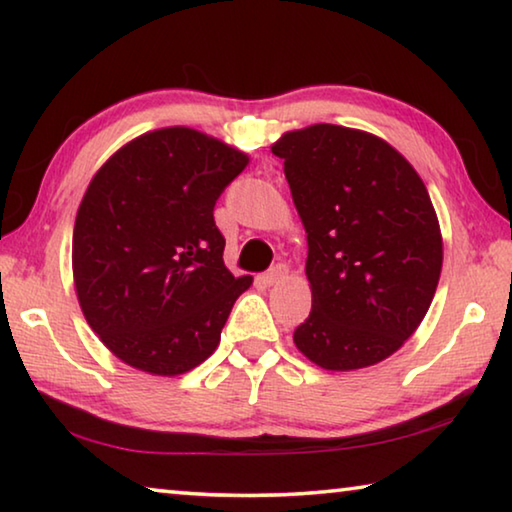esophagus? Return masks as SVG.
Masks as SVG:
<instances>
[{"mask_svg":"<svg viewBox=\"0 0 512 512\" xmlns=\"http://www.w3.org/2000/svg\"><path fill=\"white\" fill-rule=\"evenodd\" d=\"M287 273H289V268L284 266V264H275V266H271L268 268V271L264 273V284H268V287H271V284H275V282H280L282 277H287Z\"/></svg>","mask_w":512,"mask_h":512,"instance_id":"1","label":"esophagus"}]
</instances>
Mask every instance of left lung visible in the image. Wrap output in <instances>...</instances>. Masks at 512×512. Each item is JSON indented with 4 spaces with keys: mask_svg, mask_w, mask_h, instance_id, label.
<instances>
[{
    "mask_svg": "<svg viewBox=\"0 0 512 512\" xmlns=\"http://www.w3.org/2000/svg\"><path fill=\"white\" fill-rule=\"evenodd\" d=\"M284 160L307 232L311 314L293 341L325 370L391 357L418 329L443 268V237L427 187L391 144L316 124L284 133Z\"/></svg>",
    "mask_w": 512,
    "mask_h": 512,
    "instance_id": "1",
    "label": "left lung"
}]
</instances>
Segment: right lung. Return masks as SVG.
Returning a JSON list of instances; mask_svg holds the SVG:
<instances>
[{
  "label": "right lung",
  "mask_w": 512,
  "mask_h": 512,
  "mask_svg": "<svg viewBox=\"0 0 512 512\" xmlns=\"http://www.w3.org/2000/svg\"><path fill=\"white\" fill-rule=\"evenodd\" d=\"M246 164V153L173 126L135 137L92 178L74 223L76 296L128 366L176 377L219 345L253 277L225 268L214 205Z\"/></svg>",
  "instance_id": "1"
}]
</instances>
